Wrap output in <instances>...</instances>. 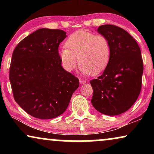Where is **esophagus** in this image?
<instances>
[{"label":"esophagus","mask_w":154,"mask_h":154,"mask_svg":"<svg viewBox=\"0 0 154 154\" xmlns=\"http://www.w3.org/2000/svg\"><path fill=\"white\" fill-rule=\"evenodd\" d=\"M79 82H80V83L81 84V85H83V84L86 83V81H84V80H83V79H79Z\"/></svg>","instance_id":"1"}]
</instances>
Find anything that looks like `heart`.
I'll return each mask as SVG.
<instances>
[{
	"mask_svg": "<svg viewBox=\"0 0 154 154\" xmlns=\"http://www.w3.org/2000/svg\"><path fill=\"white\" fill-rule=\"evenodd\" d=\"M66 46L60 50V55L68 71H73L79 62L82 74H98L106 66L111 57L109 39L85 29L73 33L67 39Z\"/></svg>",
	"mask_w": 154,
	"mask_h": 154,
	"instance_id": "b5f03b06",
	"label": "heart"
}]
</instances>
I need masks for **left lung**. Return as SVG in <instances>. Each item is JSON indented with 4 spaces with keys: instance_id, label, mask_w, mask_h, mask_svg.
<instances>
[{
    "instance_id": "left-lung-1",
    "label": "left lung",
    "mask_w": 154,
    "mask_h": 154,
    "mask_svg": "<svg viewBox=\"0 0 154 154\" xmlns=\"http://www.w3.org/2000/svg\"><path fill=\"white\" fill-rule=\"evenodd\" d=\"M97 31L109 39L111 57L104 72L90 81L92 104L99 112L116 116L136 102L142 88L143 61L137 43L125 30L105 24Z\"/></svg>"
}]
</instances>
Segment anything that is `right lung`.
<instances>
[{
	"mask_svg": "<svg viewBox=\"0 0 154 154\" xmlns=\"http://www.w3.org/2000/svg\"><path fill=\"white\" fill-rule=\"evenodd\" d=\"M66 37L60 29H38L12 53L9 79L14 99L36 119L62 114L79 86V79L62 66L58 48Z\"/></svg>",
	"mask_w": 154,
	"mask_h": 154,
	"instance_id": "obj_1",
	"label": "right lung"
}]
</instances>
